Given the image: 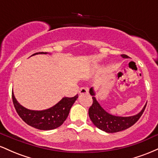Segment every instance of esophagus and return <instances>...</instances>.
I'll return each instance as SVG.
<instances>
[{
  "mask_svg": "<svg viewBox=\"0 0 158 158\" xmlns=\"http://www.w3.org/2000/svg\"><path fill=\"white\" fill-rule=\"evenodd\" d=\"M79 94H80L81 95H83V94H88V89L87 88H85V87H82V88H81L80 90H79Z\"/></svg>",
  "mask_w": 158,
  "mask_h": 158,
  "instance_id": "34e87169",
  "label": "esophagus"
}]
</instances>
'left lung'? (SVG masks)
I'll list each match as a JSON object with an SVG mask.
<instances>
[{"instance_id": "1", "label": "left lung", "mask_w": 158, "mask_h": 158, "mask_svg": "<svg viewBox=\"0 0 158 158\" xmlns=\"http://www.w3.org/2000/svg\"><path fill=\"white\" fill-rule=\"evenodd\" d=\"M121 56L125 59L128 58V56L125 54L121 55ZM89 92L93 99V104L90 107L89 110H88L90 120L96 127L107 133H115V132L121 131L133 126L140 118L146 106V105H145L139 113L136 115L131 116V117L114 116L108 113L106 110L103 109L102 107L97 102L94 97L95 92L93 88H90Z\"/></svg>"}]
</instances>
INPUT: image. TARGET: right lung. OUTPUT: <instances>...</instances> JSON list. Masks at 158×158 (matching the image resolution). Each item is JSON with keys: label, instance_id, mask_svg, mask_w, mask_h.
I'll use <instances>...</instances> for the list:
<instances>
[{"label": "right lung", "instance_id": "1", "mask_svg": "<svg viewBox=\"0 0 158 158\" xmlns=\"http://www.w3.org/2000/svg\"><path fill=\"white\" fill-rule=\"evenodd\" d=\"M47 53L48 52H36L32 56ZM12 97L16 111L27 125L39 130H52L63 124L72 106L77 99L78 95L73 97H63L54 106L42 110H33L24 108L16 100L13 91Z\"/></svg>", "mask_w": 158, "mask_h": 158}]
</instances>
